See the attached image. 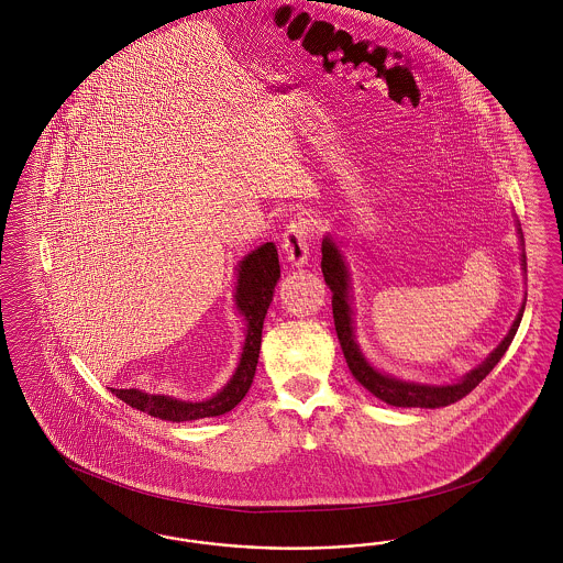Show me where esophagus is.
Listing matches in <instances>:
<instances>
[{"label": "esophagus", "mask_w": 563, "mask_h": 563, "mask_svg": "<svg viewBox=\"0 0 563 563\" xmlns=\"http://www.w3.org/2000/svg\"><path fill=\"white\" fill-rule=\"evenodd\" d=\"M283 251H285L287 262L295 268H301V266L308 264V257H310V225H308L306 219L297 217L287 225V230L283 234Z\"/></svg>", "instance_id": "1"}]
</instances>
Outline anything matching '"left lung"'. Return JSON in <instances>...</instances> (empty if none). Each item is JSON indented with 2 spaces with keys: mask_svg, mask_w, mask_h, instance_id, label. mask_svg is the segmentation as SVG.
I'll return each mask as SVG.
<instances>
[{
  "mask_svg": "<svg viewBox=\"0 0 563 563\" xmlns=\"http://www.w3.org/2000/svg\"><path fill=\"white\" fill-rule=\"evenodd\" d=\"M519 239L523 242L521 228H517ZM523 246V244H521ZM322 276L327 287L331 289V306H333V321H335V331H338V340L344 350L346 363H349L350 374L354 375V379L367 388L374 397L379 401L395 405V407H424V409H434V407H448L452 402L460 401L462 397H466L473 388L479 386L485 375L489 374L498 361L505 356V352L509 350L510 342L519 329V322L526 310V301L521 303L517 319L510 324L509 333L505 335V340L489 352V356L483 361L482 365H477L475 369H471L462 379H457L455 384H443V386H434V384H418V382H405L395 375L384 374L379 369H375L374 365L365 358L363 350L356 344V335H354V312H352V287H350L349 266L346 260L338 246V242L331 239V234H327L322 239ZM521 268L526 272V251L521 249Z\"/></svg>",
  "mask_w": 563,
  "mask_h": 563,
  "instance_id": "1",
  "label": "left lung"
}]
</instances>
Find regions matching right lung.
<instances>
[{
    "instance_id": "add662e5",
    "label": "right lung",
    "mask_w": 563,
    "mask_h": 563,
    "mask_svg": "<svg viewBox=\"0 0 563 563\" xmlns=\"http://www.w3.org/2000/svg\"><path fill=\"white\" fill-rule=\"evenodd\" d=\"M239 280H236V310L246 322L244 344L236 372L230 377V382L205 401H181L168 395H150L139 388H120L111 390L120 401L131 405L134 409L150 413L154 418L168 420V422H189L200 418H213L232 411L249 393L257 358L262 349V329L264 319L268 314L269 303L274 297V287L280 278V264H278V251L274 242H266L251 251L241 264H239Z\"/></svg>"
}]
</instances>
